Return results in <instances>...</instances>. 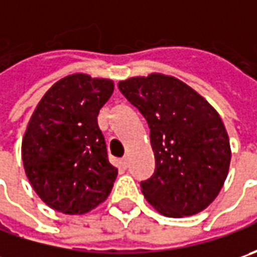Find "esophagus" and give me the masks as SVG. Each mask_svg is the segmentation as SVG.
Wrapping results in <instances>:
<instances>
[{
  "label": "esophagus",
  "instance_id": "34e87169",
  "mask_svg": "<svg viewBox=\"0 0 257 257\" xmlns=\"http://www.w3.org/2000/svg\"><path fill=\"white\" fill-rule=\"evenodd\" d=\"M120 164H121V167H123V169H127V167H128V159H127V157H123V159H121V162H120Z\"/></svg>",
  "mask_w": 257,
  "mask_h": 257
}]
</instances>
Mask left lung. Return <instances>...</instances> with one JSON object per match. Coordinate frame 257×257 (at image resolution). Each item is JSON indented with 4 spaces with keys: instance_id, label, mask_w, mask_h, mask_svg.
<instances>
[{
    "instance_id": "obj_1",
    "label": "left lung",
    "mask_w": 257,
    "mask_h": 257,
    "mask_svg": "<svg viewBox=\"0 0 257 257\" xmlns=\"http://www.w3.org/2000/svg\"><path fill=\"white\" fill-rule=\"evenodd\" d=\"M118 88L150 127L156 170L142 182L146 200L167 217L204 210L222 190L232 159L219 113L173 75L130 77Z\"/></svg>"
}]
</instances>
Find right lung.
<instances>
[{
	"label": "right lung",
	"mask_w": 257,
	"mask_h": 257,
	"mask_svg": "<svg viewBox=\"0 0 257 257\" xmlns=\"http://www.w3.org/2000/svg\"><path fill=\"white\" fill-rule=\"evenodd\" d=\"M114 81L75 73L50 87L27 124L21 157L43 202L64 214H85L111 192L117 167L108 162L97 123Z\"/></svg>",
	"instance_id": "1"
}]
</instances>
